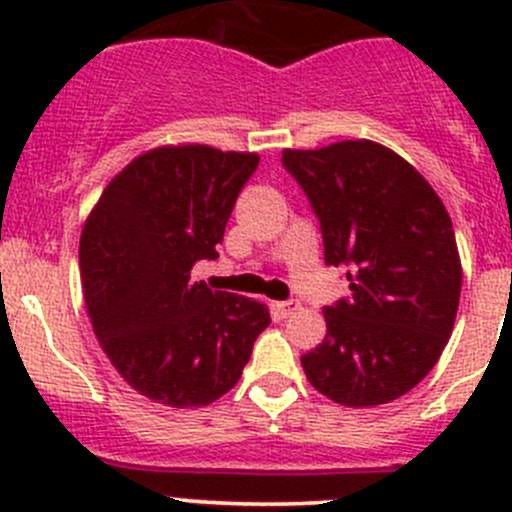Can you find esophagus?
Here are the masks:
<instances>
[{
    "instance_id": "34e87169",
    "label": "esophagus",
    "mask_w": 512,
    "mask_h": 512,
    "mask_svg": "<svg viewBox=\"0 0 512 512\" xmlns=\"http://www.w3.org/2000/svg\"><path fill=\"white\" fill-rule=\"evenodd\" d=\"M275 309L280 317H289L292 312H297L299 309V302L297 299H285V302H275Z\"/></svg>"
}]
</instances>
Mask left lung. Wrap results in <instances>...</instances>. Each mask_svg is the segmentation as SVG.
<instances>
[{
	"instance_id": "8db88e82",
	"label": "left lung",
	"mask_w": 512,
	"mask_h": 512,
	"mask_svg": "<svg viewBox=\"0 0 512 512\" xmlns=\"http://www.w3.org/2000/svg\"><path fill=\"white\" fill-rule=\"evenodd\" d=\"M282 165L322 227L324 262L352 294L324 307L327 337L302 356L309 384L342 406L411 391L448 344L461 260L441 198L414 165L374 141L285 151Z\"/></svg>"
}]
</instances>
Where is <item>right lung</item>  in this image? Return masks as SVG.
<instances>
[{"label":"right lung","instance_id":"right-lung-1","mask_svg":"<svg viewBox=\"0 0 512 512\" xmlns=\"http://www.w3.org/2000/svg\"><path fill=\"white\" fill-rule=\"evenodd\" d=\"M257 153L153 148L106 185L81 232L91 324L118 374L156 404L190 409L227 394L270 324L255 299L190 280L215 260Z\"/></svg>","mask_w":512,"mask_h":512}]
</instances>
